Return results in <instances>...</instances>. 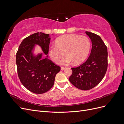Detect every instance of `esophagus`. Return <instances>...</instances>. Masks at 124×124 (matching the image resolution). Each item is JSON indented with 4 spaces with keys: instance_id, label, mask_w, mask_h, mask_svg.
I'll return each instance as SVG.
<instances>
[{
    "instance_id": "obj_1",
    "label": "esophagus",
    "mask_w": 124,
    "mask_h": 124,
    "mask_svg": "<svg viewBox=\"0 0 124 124\" xmlns=\"http://www.w3.org/2000/svg\"><path fill=\"white\" fill-rule=\"evenodd\" d=\"M65 69V67H61V70H64Z\"/></svg>"
}]
</instances>
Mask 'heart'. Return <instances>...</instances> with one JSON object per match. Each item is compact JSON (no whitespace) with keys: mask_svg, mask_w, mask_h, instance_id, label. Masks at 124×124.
I'll use <instances>...</instances> for the list:
<instances>
[{"mask_svg":"<svg viewBox=\"0 0 124 124\" xmlns=\"http://www.w3.org/2000/svg\"><path fill=\"white\" fill-rule=\"evenodd\" d=\"M56 44L50 45L49 54L55 63H59L65 54L66 57L61 62L63 65L74 62L78 65L86 59L90 52L91 43L86 36L76 34H67L60 37Z\"/></svg>","mask_w":124,"mask_h":124,"instance_id":"1","label":"heart"}]
</instances>
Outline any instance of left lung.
<instances>
[{"label": "left lung", "instance_id": "left-lung-1", "mask_svg": "<svg viewBox=\"0 0 124 124\" xmlns=\"http://www.w3.org/2000/svg\"><path fill=\"white\" fill-rule=\"evenodd\" d=\"M86 34L90 38L92 49L87 60L77 67L71 68L70 83L83 90L91 89L102 80L108 66L107 48L99 36L89 31Z\"/></svg>", "mask_w": 124, "mask_h": 124}]
</instances>
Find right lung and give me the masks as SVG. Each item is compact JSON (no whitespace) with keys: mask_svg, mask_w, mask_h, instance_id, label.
I'll return each mask as SVG.
<instances>
[{"mask_svg":"<svg viewBox=\"0 0 124 124\" xmlns=\"http://www.w3.org/2000/svg\"><path fill=\"white\" fill-rule=\"evenodd\" d=\"M49 34L36 33L24 38L16 54L18 76L22 84L31 92L42 94L53 86L55 77L61 67L50 60L42 58V54L34 56L32 50L35 44L42 48L45 54L48 53Z\"/></svg>","mask_w":124,"mask_h":124,"instance_id":"obj_1","label":"right lung"}]
</instances>
